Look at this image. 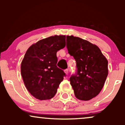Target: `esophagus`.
I'll return each mask as SVG.
<instances>
[{"label": "esophagus", "instance_id": "34e87169", "mask_svg": "<svg viewBox=\"0 0 125 125\" xmlns=\"http://www.w3.org/2000/svg\"><path fill=\"white\" fill-rule=\"evenodd\" d=\"M68 72H69V70L67 69H66L64 70V72H65V73L66 74H68Z\"/></svg>", "mask_w": 125, "mask_h": 125}]
</instances>
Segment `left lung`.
<instances>
[{
	"instance_id": "obj_1",
	"label": "left lung",
	"mask_w": 125,
	"mask_h": 125,
	"mask_svg": "<svg viewBox=\"0 0 125 125\" xmlns=\"http://www.w3.org/2000/svg\"><path fill=\"white\" fill-rule=\"evenodd\" d=\"M66 47L76 62V72L69 79L74 95L79 100L92 99L104 87L108 62L97 46L78 37L67 36Z\"/></svg>"
}]
</instances>
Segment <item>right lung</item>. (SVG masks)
Listing matches in <instances>:
<instances>
[{
    "instance_id": "obj_1",
    "label": "right lung",
    "mask_w": 125,
    "mask_h": 125,
    "mask_svg": "<svg viewBox=\"0 0 125 125\" xmlns=\"http://www.w3.org/2000/svg\"><path fill=\"white\" fill-rule=\"evenodd\" d=\"M66 36H51L32 44L21 63L25 86L39 100L51 99L55 95L65 73L56 66L57 52L65 47Z\"/></svg>"
}]
</instances>
